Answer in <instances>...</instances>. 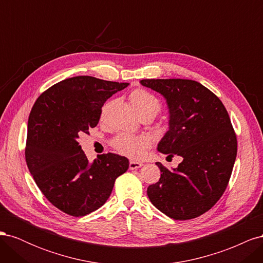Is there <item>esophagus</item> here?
<instances>
[{"label":"esophagus","instance_id":"obj_1","mask_svg":"<svg viewBox=\"0 0 263 263\" xmlns=\"http://www.w3.org/2000/svg\"><path fill=\"white\" fill-rule=\"evenodd\" d=\"M140 166H142V163H141V162H137V161H130V162H129V169H130V170L139 169Z\"/></svg>","mask_w":263,"mask_h":263}]
</instances>
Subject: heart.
Returning a JSON list of instances; mask_svg holds the SVG:
<instances>
[{"mask_svg":"<svg viewBox=\"0 0 263 263\" xmlns=\"http://www.w3.org/2000/svg\"><path fill=\"white\" fill-rule=\"evenodd\" d=\"M129 100L140 117L153 116L155 118L161 110L160 101L154 94L144 89H135L132 91ZM104 112L105 106L102 109V116L104 115ZM112 145L122 155L132 159H138L145 155L149 142L147 138L142 136L122 134L112 141Z\"/></svg>","mask_w":263,"mask_h":263,"instance_id":"heart-1","label":"heart"}]
</instances>
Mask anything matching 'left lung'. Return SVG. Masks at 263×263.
Returning a JSON list of instances; mask_svg holds the SVG:
<instances>
[{"instance_id": "1", "label": "left lung", "mask_w": 263, "mask_h": 263, "mask_svg": "<svg viewBox=\"0 0 263 263\" xmlns=\"http://www.w3.org/2000/svg\"><path fill=\"white\" fill-rule=\"evenodd\" d=\"M140 83L166 100L169 130L158 150L183 161L173 171L160 162V179L147 189L150 202L173 219L211 210L224 194L237 156V137L227 109L208 87L186 79H146Z\"/></svg>"}]
</instances>
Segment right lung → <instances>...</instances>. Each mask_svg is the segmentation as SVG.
<instances>
[{
    "mask_svg": "<svg viewBox=\"0 0 263 263\" xmlns=\"http://www.w3.org/2000/svg\"><path fill=\"white\" fill-rule=\"evenodd\" d=\"M129 83L90 76L66 79L39 95L30 110L25 159L37 186L53 206L81 217L100 209L128 159L103 154L89 163L78 140L98 125L102 106Z\"/></svg>",
    "mask_w": 263,
    "mask_h": 263,
    "instance_id": "obj_1",
    "label": "right lung"
}]
</instances>
